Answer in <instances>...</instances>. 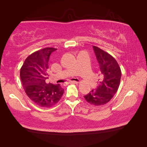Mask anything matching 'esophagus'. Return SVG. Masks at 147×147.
Returning a JSON list of instances; mask_svg holds the SVG:
<instances>
[{
    "mask_svg": "<svg viewBox=\"0 0 147 147\" xmlns=\"http://www.w3.org/2000/svg\"><path fill=\"white\" fill-rule=\"evenodd\" d=\"M69 83V84H76L78 83V81H70Z\"/></svg>",
    "mask_w": 147,
    "mask_h": 147,
    "instance_id": "obj_1",
    "label": "esophagus"
}]
</instances>
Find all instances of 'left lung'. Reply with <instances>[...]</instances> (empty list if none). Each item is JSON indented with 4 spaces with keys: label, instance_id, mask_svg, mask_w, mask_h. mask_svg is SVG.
Returning <instances> with one entry per match:
<instances>
[{
    "label": "left lung",
    "instance_id": "1",
    "mask_svg": "<svg viewBox=\"0 0 147 147\" xmlns=\"http://www.w3.org/2000/svg\"><path fill=\"white\" fill-rule=\"evenodd\" d=\"M99 64L100 79L95 90L84 96L86 100L94 106H102L113 98L120 85L121 71L116 59L103 50L93 46Z\"/></svg>",
    "mask_w": 147,
    "mask_h": 147
}]
</instances>
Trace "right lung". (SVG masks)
I'll return each instance as SVG.
<instances>
[{"mask_svg":"<svg viewBox=\"0 0 147 147\" xmlns=\"http://www.w3.org/2000/svg\"><path fill=\"white\" fill-rule=\"evenodd\" d=\"M56 49L39 50L26 58L20 71V77L27 96L37 105L51 108L60 100L64 89L59 84H47L50 55Z\"/></svg>","mask_w":147,"mask_h":147,"instance_id":"obj_1","label":"right lung"}]
</instances>
